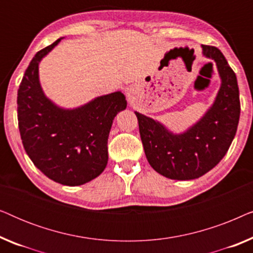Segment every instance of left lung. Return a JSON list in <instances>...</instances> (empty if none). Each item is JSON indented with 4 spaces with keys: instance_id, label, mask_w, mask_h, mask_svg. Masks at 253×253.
<instances>
[{
    "instance_id": "1",
    "label": "left lung",
    "mask_w": 253,
    "mask_h": 253,
    "mask_svg": "<svg viewBox=\"0 0 253 253\" xmlns=\"http://www.w3.org/2000/svg\"><path fill=\"white\" fill-rule=\"evenodd\" d=\"M203 55L215 62L221 86L210 109L182 133L134 112L145 154L151 167L165 177L178 181L198 178L215 167L236 134L241 103L237 78L223 54L203 44Z\"/></svg>"
}]
</instances>
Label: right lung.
Segmentation results:
<instances>
[{"label":"right lung","instance_id":"right-lung-1","mask_svg":"<svg viewBox=\"0 0 253 253\" xmlns=\"http://www.w3.org/2000/svg\"><path fill=\"white\" fill-rule=\"evenodd\" d=\"M61 39L38 51L26 69L17 96L18 126L34 166L55 182L76 186L105 170L110 127L117 113L126 108V100L117 91L65 109L48 99L39 82V64Z\"/></svg>","mask_w":253,"mask_h":253}]
</instances>
